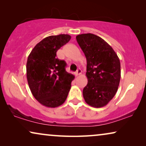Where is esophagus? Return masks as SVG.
<instances>
[{
	"instance_id": "obj_1",
	"label": "esophagus",
	"mask_w": 146,
	"mask_h": 146,
	"mask_svg": "<svg viewBox=\"0 0 146 146\" xmlns=\"http://www.w3.org/2000/svg\"><path fill=\"white\" fill-rule=\"evenodd\" d=\"M75 74H76V76L80 75L81 74H82V70H81L80 69H78L77 70H76V72H75Z\"/></svg>"
}]
</instances>
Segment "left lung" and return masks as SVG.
<instances>
[{"instance_id": "obj_1", "label": "left lung", "mask_w": 146, "mask_h": 146, "mask_svg": "<svg viewBox=\"0 0 146 146\" xmlns=\"http://www.w3.org/2000/svg\"><path fill=\"white\" fill-rule=\"evenodd\" d=\"M87 60L88 84L83 96L94 108L106 106L115 95L121 78L120 62L112 48L100 36L91 33L76 36Z\"/></svg>"}]
</instances>
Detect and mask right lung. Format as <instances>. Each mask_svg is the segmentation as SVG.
Segmentation results:
<instances>
[{
	"mask_svg": "<svg viewBox=\"0 0 146 146\" xmlns=\"http://www.w3.org/2000/svg\"><path fill=\"white\" fill-rule=\"evenodd\" d=\"M68 35L50 36L35 46L28 57L27 77L33 96L42 105L56 108L67 98L74 76L66 71V63L56 52L68 42Z\"/></svg>",
	"mask_w": 146,
	"mask_h": 146,
	"instance_id": "add662e5",
	"label": "right lung"
}]
</instances>
